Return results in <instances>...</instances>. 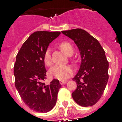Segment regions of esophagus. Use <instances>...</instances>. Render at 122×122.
Returning <instances> with one entry per match:
<instances>
[{
	"label": "esophagus",
	"instance_id": "34e87169",
	"mask_svg": "<svg viewBox=\"0 0 122 122\" xmlns=\"http://www.w3.org/2000/svg\"><path fill=\"white\" fill-rule=\"evenodd\" d=\"M59 82H60V84L61 85H64L67 82V81H61Z\"/></svg>",
	"mask_w": 122,
	"mask_h": 122
}]
</instances>
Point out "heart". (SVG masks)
I'll use <instances>...</instances> for the list:
<instances>
[{"instance_id":"b5f03b06","label":"heart","mask_w":122,"mask_h":122,"mask_svg":"<svg viewBox=\"0 0 122 122\" xmlns=\"http://www.w3.org/2000/svg\"><path fill=\"white\" fill-rule=\"evenodd\" d=\"M59 48L64 54L71 56L74 53V48L70 43L63 41L59 44ZM43 61L45 64L48 66H50L52 64L51 51L50 49L46 50L44 55ZM51 76L58 80L64 81L69 78L74 73V69L69 65H56L53 66L50 71Z\"/></svg>"}]
</instances>
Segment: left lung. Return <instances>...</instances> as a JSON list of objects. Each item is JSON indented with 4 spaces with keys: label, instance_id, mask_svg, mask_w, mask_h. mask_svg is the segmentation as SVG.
<instances>
[{
    "label": "left lung",
    "instance_id": "1",
    "mask_svg": "<svg viewBox=\"0 0 122 122\" xmlns=\"http://www.w3.org/2000/svg\"><path fill=\"white\" fill-rule=\"evenodd\" d=\"M74 41L81 57L78 72L72 80L77 88L72 97L82 107L92 106L101 99L108 79V62L105 51L89 33L81 28L62 31Z\"/></svg>",
    "mask_w": 122,
    "mask_h": 122
}]
</instances>
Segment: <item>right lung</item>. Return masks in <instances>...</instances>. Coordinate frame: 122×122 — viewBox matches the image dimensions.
Returning a JSON list of instances; mask_svg holds the SVG:
<instances>
[{
  "mask_svg": "<svg viewBox=\"0 0 122 122\" xmlns=\"http://www.w3.org/2000/svg\"><path fill=\"white\" fill-rule=\"evenodd\" d=\"M59 31H36L24 42L16 57L14 67L15 85L21 99L29 108L46 113L57 101L61 84L54 79L50 84L46 79L44 55L49 45L59 36Z\"/></svg>",
  "mask_w": 122,
  "mask_h": 122,
  "instance_id": "obj_1",
  "label": "right lung"
}]
</instances>
